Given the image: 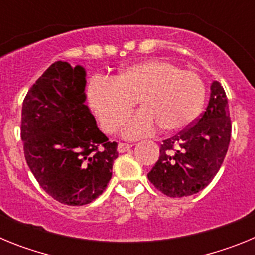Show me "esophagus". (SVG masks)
<instances>
[{
	"mask_svg": "<svg viewBox=\"0 0 255 255\" xmlns=\"http://www.w3.org/2000/svg\"><path fill=\"white\" fill-rule=\"evenodd\" d=\"M131 147H132L131 144L120 143V144H119V145H117V152H119V153H125V152H128V150H129Z\"/></svg>",
	"mask_w": 255,
	"mask_h": 255,
	"instance_id": "esophagus-1",
	"label": "esophagus"
}]
</instances>
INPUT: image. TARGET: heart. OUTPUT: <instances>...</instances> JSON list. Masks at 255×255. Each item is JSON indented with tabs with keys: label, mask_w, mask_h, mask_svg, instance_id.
Returning a JSON list of instances; mask_svg holds the SVG:
<instances>
[{
	"label": "heart",
	"mask_w": 255,
	"mask_h": 255,
	"mask_svg": "<svg viewBox=\"0 0 255 255\" xmlns=\"http://www.w3.org/2000/svg\"><path fill=\"white\" fill-rule=\"evenodd\" d=\"M87 100L102 129L115 132L138 101L140 111L125 121L128 138L180 131L199 117L207 88L202 76L166 60H148L128 66L114 79L94 78Z\"/></svg>",
	"instance_id": "1"
}]
</instances>
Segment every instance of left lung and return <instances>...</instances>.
I'll return each instance as SVG.
<instances>
[{
    "label": "left lung",
    "instance_id": "obj_1",
    "mask_svg": "<svg viewBox=\"0 0 255 255\" xmlns=\"http://www.w3.org/2000/svg\"><path fill=\"white\" fill-rule=\"evenodd\" d=\"M231 138V120L224 88L211 85L206 111L175 136L163 140L159 158L148 173L154 188L171 198L193 195L213 180Z\"/></svg>",
    "mask_w": 255,
    "mask_h": 255
}]
</instances>
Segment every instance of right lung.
I'll list each match as a JSON object with an SVG mask.
<instances>
[{"mask_svg":"<svg viewBox=\"0 0 255 255\" xmlns=\"http://www.w3.org/2000/svg\"><path fill=\"white\" fill-rule=\"evenodd\" d=\"M85 70L52 64L26 93L21 140L26 163L47 194L67 206H84L112 177L117 143L98 129L85 102Z\"/></svg>","mask_w":255,"mask_h":255,"instance_id":"add662e5","label":"right lung"}]
</instances>
